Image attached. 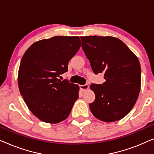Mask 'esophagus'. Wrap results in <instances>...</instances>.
Segmentation results:
<instances>
[{
  "label": "esophagus",
  "mask_w": 154,
  "mask_h": 154,
  "mask_svg": "<svg viewBox=\"0 0 154 154\" xmlns=\"http://www.w3.org/2000/svg\"><path fill=\"white\" fill-rule=\"evenodd\" d=\"M88 88H89V85H88V84H85V85H80V88H81V90H83V91H85V90H88Z\"/></svg>",
  "instance_id": "1"
}]
</instances>
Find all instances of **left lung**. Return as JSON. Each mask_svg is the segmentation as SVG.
Segmentation results:
<instances>
[{
  "label": "left lung",
  "mask_w": 154,
  "mask_h": 154,
  "mask_svg": "<svg viewBox=\"0 0 154 154\" xmlns=\"http://www.w3.org/2000/svg\"><path fill=\"white\" fill-rule=\"evenodd\" d=\"M81 47L95 74L104 73L106 81L92 83L95 100L90 104L94 117L114 122L125 116L133 108L141 86V66L129 48L111 36L81 37Z\"/></svg>",
  "instance_id": "left-lung-1"
}]
</instances>
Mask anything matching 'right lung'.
Returning <instances> with one entry per match:
<instances>
[{
    "instance_id": "right-lung-1",
    "label": "right lung",
    "mask_w": 154,
    "mask_h": 154,
    "mask_svg": "<svg viewBox=\"0 0 154 154\" xmlns=\"http://www.w3.org/2000/svg\"><path fill=\"white\" fill-rule=\"evenodd\" d=\"M80 47L79 36H54L35 42L23 55L19 89L29 110L41 121L57 123L70 114L79 86L59 77L68 71L69 62Z\"/></svg>"
}]
</instances>
